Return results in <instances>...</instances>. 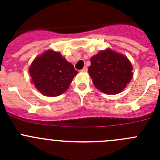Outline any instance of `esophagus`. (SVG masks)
<instances>
[{
	"mask_svg": "<svg viewBox=\"0 0 160 160\" xmlns=\"http://www.w3.org/2000/svg\"><path fill=\"white\" fill-rule=\"evenodd\" d=\"M87 70H88V69H87V67H86V66H85V67H83V69L81 70V71H82V72H87Z\"/></svg>",
	"mask_w": 160,
	"mask_h": 160,
	"instance_id": "obj_1",
	"label": "esophagus"
}]
</instances>
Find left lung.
<instances>
[{"instance_id":"1","label":"left lung","mask_w":160,"mask_h":160,"mask_svg":"<svg viewBox=\"0 0 160 160\" xmlns=\"http://www.w3.org/2000/svg\"><path fill=\"white\" fill-rule=\"evenodd\" d=\"M88 72L95 87L107 94L121 92L132 79V66L128 58L107 49L90 59Z\"/></svg>"}]
</instances>
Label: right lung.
<instances>
[{
	"label": "right lung",
	"mask_w": 160,
	"mask_h": 160,
	"mask_svg": "<svg viewBox=\"0 0 160 160\" xmlns=\"http://www.w3.org/2000/svg\"><path fill=\"white\" fill-rule=\"evenodd\" d=\"M29 72L35 87L44 95L50 97L65 92L78 73L59 52L52 50L35 58Z\"/></svg>",
	"instance_id": "add662e5"
}]
</instances>
